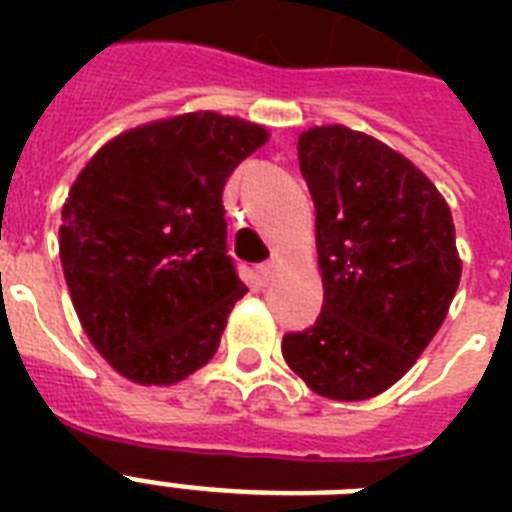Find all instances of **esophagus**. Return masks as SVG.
Listing matches in <instances>:
<instances>
[{
    "label": "esophagus",
    "mask_w": 512,
    "mask_h": 512,
    "mask_svg": "<svg viewBox=\"0 0 512 512\" xmlns=\"http://www.w3.org/2000/svg\"><path fill=\"white\" fill-rule=\"evenodd\" d=\"M276 271H279V263H276V260H268V263H260L255 268V273H257V279H260V284H268V281L273 279V276H276Z\"/></svg>",
    "instance_id": "1"
}]
</instances>
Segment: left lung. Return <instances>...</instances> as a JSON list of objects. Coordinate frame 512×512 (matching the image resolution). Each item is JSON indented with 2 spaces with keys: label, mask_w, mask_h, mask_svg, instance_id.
<instances>
[{
  "label": "left lung",
  "mask_w": 512,
  "mask_h": 512,
  "mask_svg": "<svg viewBox=\"0 0 512 512\" xmlns=\"http://www.w3.org/2000/svg\"><path fill=\"white\" fill-rule=\"evenodd\" d=\"M297 156L324 308L281 353L313 393L364 401L401 380L444 324L462 276L452 212L406 156L342 124L305 130Z\"/></svg>",
  "instance_id": "left-lung-1"
}]
</instances>
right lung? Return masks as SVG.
Here are the masks:
<instances>
[{"label":"right lung","instance_id":"add662e5","mask_svg":"<svg viewBox=\"0 0 512 512\" xmlns=\"http://www.w3.org/2000/svg\"><path fill=\"white\" fill-rule=\"evenodd\" d=\"M268 130L193 111L108 140L68 191L60 263L100 356L138 385H175L215 356L247 295L225 252L223 188Z\"/></svg>","mask_w":512,"mask_h":512}]
</instances>
